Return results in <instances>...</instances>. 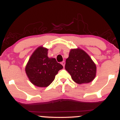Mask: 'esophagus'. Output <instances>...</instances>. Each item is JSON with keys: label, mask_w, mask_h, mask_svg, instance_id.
<instances>
[{"label": "esophagus", "mask_w": 120, "mask_h": 120, "mask_svg": "<svg viewBox=\"0 0 120 120\" xmlns=\"http://www.w3.org/2000/svg\"><path fill=\"white\" fill-rule=\"evenodd\" d=\"M61 64H62L63 66V67H64V66H65V62H64V61H62V62H61Z\"/></svg>", "instance_id": "1"}]
</instances>
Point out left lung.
<instances>
[{"mask_svg": "<svg viewBox=\"0 0 120 120\" xmlns=\"http://www.w3.org/2000/svg\"><path fill=\"white\" fill-rule=\"evenodd\" d=\"M65 68L73 81L79 84L90 82L96 77V64L86 52L80 48L70 50Z\"/></svg>", "mask_w": 120, "mask_h": 120, "instance_id": "1", "label": "left lung"}]
</instances>
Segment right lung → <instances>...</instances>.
<instances>
[{"label":"right lung","instance_id":"right-lung-1","mask_svg":"<svg viewBox=\"0 0 120 120\" xmlns=\"http://www.w3.org/2000/svg\"><path fill=\"white\" fill-rule=\"evenodd\" d=\"M48 49L40 46L34 50L26 66L27 76L33 85L39 87L49 86L60 70L63 68L54 58L47 56Z\"/></svg>","mask_w":120,"mask_h":120}]
</instances>
